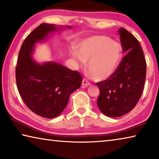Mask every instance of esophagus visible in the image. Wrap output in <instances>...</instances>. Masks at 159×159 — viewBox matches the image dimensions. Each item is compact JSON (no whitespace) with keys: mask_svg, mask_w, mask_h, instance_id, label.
I'll return each instance as SVG.
<instances>
[{"mask_svg":"<svg viewBox=\"0 0 159 159\" xmlns=\"http://www.w3.org/2000/svg\"><path fill=\"white\" fill-rule=\"evenodd\" d=\"M82 85H84V86H89V85H90V83L88 80L86 79H83V81H82Z\"/></svg>","mask_w":159,"mask_h":159,"instance_id":"obj_1","label":"esophagus"}]
</instances>
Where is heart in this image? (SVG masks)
Returning a JSON list of instances; mask_svg holds the SVG:
<instances>
[{"label":"heart","mask_w":159,"mask_h":159,"mask_svg":"<svg viewBox=\"0 0 159 159\" xmlns=\"http://www.w3.org/2000/svg\"><path fill=\"white\" fill-rule=\"evenodd\" d=\"M71 55L81 66L89 60L88 69L93 79L100 81L114 74L120 64L122 52L119 43L108 37L98 35L80 42L78 51L72 49Z\"/></svg>","instance_id":"b5f03b06"}]
</instances>
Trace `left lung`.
<instances>
[{
  "mask_svg": "<svg viewBox=\"0 0 159 159\" xmlns=\"http://www.w3.org/2000/svg\"><path fill=\"white\" fill-rule=\"evenodd\" d=\"M118 31L125 56L111 77L96 84L100 90L98 106L110 117H121L136 106L147 74L144 55L137 39L122 27Z\"/></svg>",
  "mask_w": 159,
  "mask_h": 159,
  "instance_id": "1",
  "label": "left lung"
}]
</instances>
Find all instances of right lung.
<instances>
[{
	"label": "right lung",
	"mask_w": 159,
	"mask_h": 159,
	"mask_svg": "<svg viewBox=\"0 0 159 159\" xmlns=\"http://www.w3.org/2000/svg\"><path fill=\"white\" fill-rule=\"evenodd\" d=\"M68 26L67 28H70ZM65 27L42 23L25 39L19 52L16 77L17 90L25 105L45 118L59 115L66 107L69 96L79 89L81 75L58 63L40 64L32 58L34 44L44 41L49 33Z\"/></svg>",
	"instance_id": "right-lung-1"
}]
</instances>
